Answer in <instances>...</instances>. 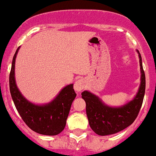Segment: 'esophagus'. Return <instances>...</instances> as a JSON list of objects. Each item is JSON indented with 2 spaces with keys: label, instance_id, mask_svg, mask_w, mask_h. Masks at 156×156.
I'll return each instance as SVG.
<instances>
[{
  "label": "esophagus",
  "instance_id": "obj_1",
  "mask_svg": "<svg viewBox=\"0 0 156 156\" xmlns=\"http://www.w3.org/2000/svg\"><path fill=\"white\" fill-rule=\"evenodd\" d=\"M74 88L77 92H81L85 88L84 81L82 79H78V80L76 81L74 85Z\"/></svg>",
  "mask_w": 156,
  "mask_h": 156
}]
</instances>
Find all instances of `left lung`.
I'll list each match as a JSON object with an SVG mask.
<instances>
[{"label":"left lung","mask_w":156,"mask_h":156,"mask_svg":"<svg viewBox=\"0 0 156 156\" xmlns=\"http://www.w3.org/2000/svg\"><path fill=\"white\" fill-rule=\"evenodd\" d=\"M137 52L140 58L141 83L136 96L130 102L119 108H112L89 91L82 93V98L86 104V115L90 126L98 135L107 136L124 130L132 125L138 116L144 97L146 81L142 58L139 51Z\"/></svg>","instance_id":"1"}]
</instances>
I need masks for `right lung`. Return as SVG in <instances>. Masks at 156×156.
<instances>
[{"label": "right lung", "mask_w": 156, "mask_h": 156, "mask_svg": "<svg viewBox=\"0 0 156 156\" xmlns=\"http://www.w3.org/2000/svg\"><path fill=\"white\" fill-rule=\"evenodd\" d=\"M17 48L9 74V89L15 106L26 125L31 130L47 136L59 134L66 126L71 104L76 97L73 84L64 87L51 102L37 105L29 102L20 94L15 81V61Z\"/></svg>", "instance_id": "1"}]
</instances>
